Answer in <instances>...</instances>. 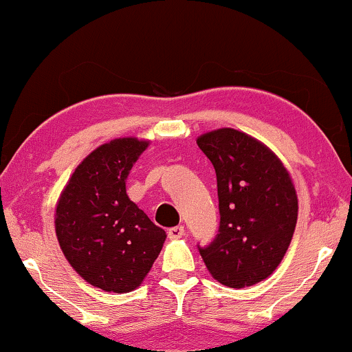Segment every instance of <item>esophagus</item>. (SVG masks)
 Segmentation results:
<instances>
[{"mask_svg":"<svg viewBox=\"0 0 352 352\" xmlns=\"http://www.w3.org/2000/svg\"><path fill=\"white\" fill-rule=\"evenodd\" d=\"M184 232H186L184 226L170 228V230H168V237H170V239H179V237L184 236Z\"/></svg>","mask_w":352,"mask_h":352,"instance_id":"1","label":"esophagus"}]
</instances>
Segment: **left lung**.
I'll return each mask as SVG.
<instances>
[{
    "label": "left lung",
    "mask_w": 352,
    "mask_h": 352,
    "mask_svg": "<svg viewBox=\"0 0 352 352\" xmlns=\"http://www.w3.org/2000/svg\"><path fill=\"white\" fill-rule=\"evenodd\" d=\"M197 145L215 168L220 208L218 234L199 252L221 285H257L293 239L298 195L289 173L267 145L231 127L202 134Z\"/></svg>",
    "instance_id": "obj_1"
}]
</instances>
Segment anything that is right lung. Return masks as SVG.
Returning <instances> with one entry per match:
<instances>
[{"mask_svg": "<svg viewBox=\"0 0 352 352\" xmlns=\"http://www.w3.org/2000/svg\"><path fill=\"white\" fill-rule=\"evenodd\" d=\"M148 140L122 137L100 145L76 168L56 205L59 248L87 283L129 293L147 276L166 232L126 194V179Z\"/></svg>", "mask_w": 352, "mask_h": 352, "instance_id": "1", "label": "right lung"}]
</instances>
